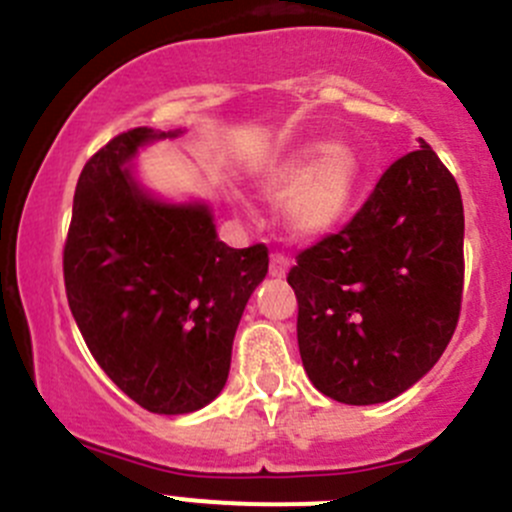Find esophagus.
Wrapping results in <instances>:
<instances>
[{"label":"esophagus","instance_id":"obj_1","mask_svg":"<svg viewBox=\"0 0 512 512\" xmlns=\"http://www.w3.org/2000/svg\"><path fill=\"white\" fill-rule=\"evenodd\" d=\"M288 268H291V261H288L286 256H281V254L271 256V263H268V273H271L273 278H283L288 273Z\"/></svg>","mask_w":512,"mask_h":512}]
</instances>
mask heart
Instances as JSON below:
<instances>
[{
    "label": "heart",
    "mask_w": 512,
    "mask_h": 512,
    "mask_svg": "<svg viewBox=\"0 0 512 512\" xmlns=\"http://www.w3.org/2000/svg\"><path fill=\"white\" fill-rule=\"evenodd\" d=\"M356 154L331 141L291 151L261 179L263 199L281 204V224L291 239L328 236L351 211L358 189Z\"/></svg>",
    "instance_id": "heart-1"
}]
</instances>
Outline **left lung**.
Listing matches in <instances>:
<instances>
[{
    "mask_svg": "<svg viewBox=\"0 0 512 512\" xmlns=\"http://www.w3.org/2000/svg\"><path fill=\"white\" fill-rule=\"evenodd\" d=\"M463 234L458 184L421 141L346 229L296 256L298 351L323 396L386 403L435 366L458 323Z\"/></svg>",
    "mask_w": 512,
    "mask_h": 512,
    "instance_id": "8db88e82",
    "label": "left lung"
}]
</instances>
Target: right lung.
Returning <instances> with one entry per match:
<instances>
[{"mask_svg":"<svg viewBox=\"0 0 512 512\" xmlns=\"http://www.w3.org/2000/svg\"><path fill=\"white\" fill-rule=\"evenodd\" d=\"M184 129L139 126L86 161L64 246L72 316L101 371L141 408L181 416L226 386L236 328L268 273L263 244L231 249L206 201L136 176L139 149Z\"/></svg>","mask_w":512,"mask_h":512,"instance_id":"obj_1","label":"right lung"}]
</instances>
